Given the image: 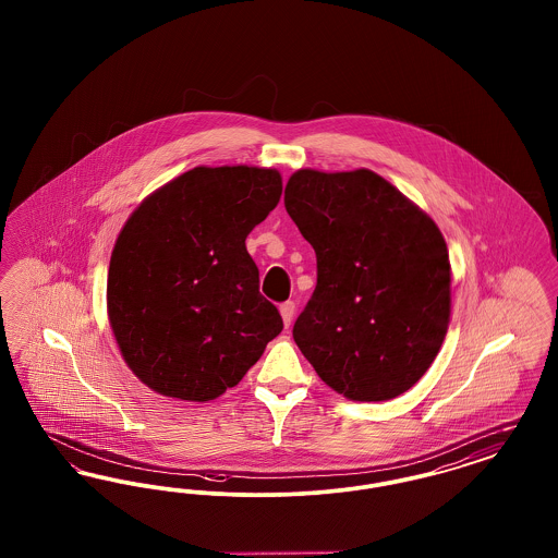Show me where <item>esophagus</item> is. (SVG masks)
<instances>
[{
    "instance_id": "esophagus-1",
    "label": "esophagus",
    "mask_w": 558,
    "mask_h": 558,
    "mask_svg": "<svg viewBox=\"0 0 558 558\" xmlns=\"http://www.w3.org/2000/svg\"><path fill=\"white\" fill-rule=\"evenodd\" d=\"M280 316L284 319V326H291L292 318H294V303L287 301L280 305Z\"/></svg>"
}]
</instances>
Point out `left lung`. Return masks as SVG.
<instances>
[{"instance_id": "obj_1", "label": "left lung", "mask_w": 558, "mask_h": 558, "mask_svg": "<svg viewBox=\"0 0 558 558\" xmlns=\"http://www.w3.org/2000/svg\"><path fill=\"white\" fill-rule=\"evenodd\" d=\"M284 207L316 251L318 282L292 339L319 378L355 401L405 393L450 322V257L435 221L368 169H301Z\"/></svg>"}]
</instances>
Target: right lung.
<instances>
[{"mask_svg":"<svg viewBox=\"0 0 558 558\" xmlns=\"http://www.w3.org/2000/svg\"><path fill=\"white\" fill-rule=\"evenodd\" d=\"M282 194L276 169L194 167L148 196L108 267V319L133 374L167 398L236 387L280 335L244 240Z\"/></svg>","mask_w":558,"mask_h":558,"instance_id":"1","label":"right lung"}]
</instances>
